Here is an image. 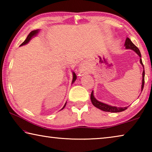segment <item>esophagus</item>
Here are the masks:
<instances>
[{
    "label": "esophagus",
    "mask_w": 152,
    "mask_h": 152,
    "mask_svg": "<svg viewBox=\"0 0 152 152\" xmlns=\"http://www.w3.org/2000/svg\"><path fill=\"white\" fill-rule=\"evenodd\" d=\"M88 70V63L86 61H82L79 66L78 68V72L79 73L81 74V75H83V74H86Z\"/></svg>",
    "instance_id": "1"
}]
</instances>
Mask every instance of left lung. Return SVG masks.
Instances as JSON below:
<instances>
[{
    "instance_id": "obj_1",
    "label": "left lung",
    "mask_w": 152,
    "mask_h": 152,
    "mask_svg": "<svg viewBox=\"0 0 152 152\" xmlns=\"http://www.w3.org/2000/svg\"><path fill=\"white\" fill-rule=\"evenodd\" d=\"M125 48L127 49V50H132L133 51H134L135 52L137 53V54L140 56V63L141 65L143 66V68L144 69L143 67V64L142 63V60H141V55L140 53V51L139 49L136 47V46L133 44L132 43V41L129 39V38L127 37L125 40ZM144 78H145V70H143V74H142V84H141V91H143V86H144V82H145V80H144ZM91 102L92 104L94 105V107H96L98 109H101L103 111L105 112H110V113H119V112H122L123 110H125L127 109L129 107H117L115 106H110V105L107 104L105 103H103V102H101L95 99V97L94 96L93 94V91H92L91 94Z\"/></svg>"
}]
</instances>
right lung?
Here are the masks:
<instances>
[{"mask_svg":"<svg viewBox=\"0 0 152 152\" xmlns=\"http://www.w3.org/2000/svg\"><path fill=\"white\" fill-rule=\"evenodd\" d=\"M39 31V29H37V30H34V31H32L31 32H30L29 33V34L28 35V36L27 37V38H26V39H25L23 42L20 45V46H22V45H25V44H27V43L29 42V41L31 40V38L33 37H34V36H35L38 33V32ZM76 80V74L74 73V72H73V79H72V83H74V81H75ZM66 104H64V106L63 107V108L61 109H63L64 107H66Z\"/></svg>","mask_w":152,"mask_h":152,"instance_id":"add662e5","label":"right lung"}]
</instances>
